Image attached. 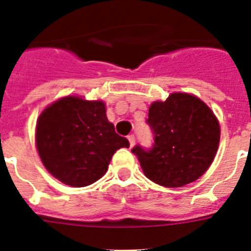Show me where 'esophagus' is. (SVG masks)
Instances as JSON below:
<instances>
[{
  "instance_id": "34e87169",
  "label": "esophagus",
  "mask_w": 251,
  "mask_h": 251,
  "mask_svg": "<svg viewBox=\"0 0 251 251\" xmlns=\"http://www.w3.org/2000/svg\"><path fill=\"white\" fill-rule=\"evenodd\" d=\"M128 141H129L130 147H133V146H134V143H136V137H134V134H130V136H128Z\"/></svg>"
}]
</instances>
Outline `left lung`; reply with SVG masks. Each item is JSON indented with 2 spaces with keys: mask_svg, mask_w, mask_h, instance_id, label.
Here are the masks:
<instances>
[{
  "mask_svg": "<svg viewBox=\"0 0 251 251\" xmlns=\"http://www.w3.org/2000/svg\"><path fill=\"white\" fill-rule=\"evenodd\" d=\"M147 123L154 136L150 150L136 146L146 176L165 187H181L200 178L211 166L220 142V124L201 99L172 93L151 104Z\"/></svg>",
  "mask_w": 251,
  "mask_h": 251,
  "instance_id": "8db88e82",
  "label": "left lung"
}]
</instances>
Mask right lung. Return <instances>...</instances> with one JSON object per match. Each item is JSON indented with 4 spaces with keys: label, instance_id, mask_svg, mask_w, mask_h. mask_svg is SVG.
Wrapping results in <instances>:
<instances>
[{
    "label": "right lung",
    "instance_id": "add662e5",
    "mask_svg": "<svg viewBox=\"0 0 251 251\" xmlns=\"http://www.w3.org/2000/svg\"><path fill=\"white\" fill-rule=\"evenodd\" d=\"M36 147L46 170L73 187H84L105 175L115 151L128 148L108 121L105 104L65 97L43 110L36 124Z\"/></svg>",
    "mask_w": 251,
    "mask_h": 251
}]
</instances>
